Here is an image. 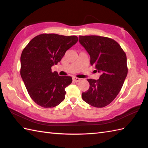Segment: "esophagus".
I'll return each instance as SVG.
<instances>
[{"label": "esophagus", "mask_w": 148, "mask_h": 148, "mask_svg": "<svg viewBox=\"0 0 148 148\" xmlns=\"http://www.w3.org/2000/svg\"><path fill=\"white\" fill-rule=\"evenodd\" d=\"M72 79H73V81H74V82H76V83L79 82V81L81 80V79H79V78L76 77H74L72 78Z\"/></svg>", "instance_id": "esophagus-1"}]
</instances>
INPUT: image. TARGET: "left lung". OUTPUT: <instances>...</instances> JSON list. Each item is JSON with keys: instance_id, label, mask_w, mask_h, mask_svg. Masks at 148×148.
<instances>
[{"instance_id": "obj_1", "label": "left lung", "mask_w": 148, "mask_h": 148, "mask_svg": "<svg viewBox=\"0 0 148 148\" xmlns=\"http://www.w3.org/2000/svg\"><path fill=\"white\" fill-rule=\"evenodd\" d=\"M79 41L90 56V64L101 73L98 80L87 79L90 88L82 93V99L92 106L103 108L118 95L127 76L126 54L109 37L79 36Z\"/></svg>"}]
</instances>
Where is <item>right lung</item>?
<instances>
[{
	"instance_id": "obj_1",
	"label": "right lung",
	"mask_w": 148,
	"mask_h": 148,
	"mask_svg": "<svg viewBox=\"0 0 148 148\" xmlns=\"http://www.w3.org/2000/svg\"><path fill=\"white\" fill-rule=\"evenodd\" d=\"M78 40L76 36L40 34L30 40L22 51L20 74L30 97L37 105L51 108L65 99V88L71 76H60L51 67L61 60L67 50Z\"/></svg>"
}]
</instances>
